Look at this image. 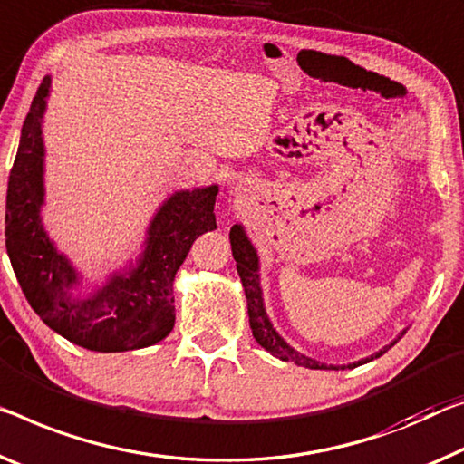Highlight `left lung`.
Instances as JSON below:
<instances>
[{
	"label": "left lung",
	"mask_w": 464,
	"mask_h": 464,
	"mask_svg": "<svg viewBox=\"0 0 464 464\" xmlns=\"http://www.w3.org/2000/svg\"><path fill=\"white\" fill-rule=\"evenodd\" d=\"M230 245H232L234 259H237V269H238V274H240L242 288H245V295H246L248 324H251V330H253L255 340L259 342V344L266 348L267 353H272L274 356H280L282 361L296 362L298 367L336 369V367H332V365L327 367V365H324V362H317V361L309 359V356L296 353L295 348H290L286 342H284L280 336H277V332L274 330L272 324H269L267 315H266V309H263V298H261V288H259V276H256V269H259V259H256V253H255L253 245H251V242H248L245 230H242L238 224L232 226V230H230ZM390 346H394V342H392ZM390 346H386V348H383V351L373 354L372 359H362L359 362H353V365H348V369H353L356 365H362V362H367V361L377 359V356H382L383 353L388 351Z\"/></svg>",
	"instance_id": "1"
}]
</instances>
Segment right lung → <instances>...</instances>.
I'll use <instances>...</instances> for the list:
<instances>
[{"label":"right lung","mask_w":464,"mask_h":464,"mask_svg":"<svg viewBox=\"0 0 464 464\" xmlns=\"http://www.w3.org/2000/svg\"><path fill=\"white\" fill-rule=\"evenodd\" d=\"M43 78L14 160L5 197V248L28 304L60 336L95 353L151 346L174 327V276L198 234L216 227L218 187L169 197L149 227L145 255L128 276H113L89 298H72L76 272L41 226V120L49 95Z\"/></svg>","instance_id":"obj_1"}]
</instances>
